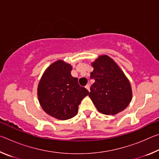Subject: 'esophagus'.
<instances>
[{
  "mask_svg": "<svg viewBox=\"0 0 159 159\" xmlns=\"http://www.w3.org/2000/svg\"><path fill=\"white\" fill-rule=\"evenodd\" d=\"M85 88L87 89L88 91H90V85L89 84H87L85 85Z\"/></svg>",
  "mask_w": 159,
  "mask_h": 159,
  "instance_id": "obj_1",
  "label": "esophagus"
}]
</instances>
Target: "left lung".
<instances>
[{
    "instance_id": "left-lung-1",
    "label": "left lung",
    "mask_w": 159,
    "mask_h": 159,
    "mask_svg": "<svg viewBox=\"0 0 159 159\" xmlns=\"http://www.w3.org/2000/svg\"><path fill=\"white\" fill-rule=\"evenodd\" d=\"M90 79L95 82L89 97L99 112L114 115L122 111L132 99L130 82L116 63L107 55L99 57L92 64Z\"/></svg>"
}]
</instances>
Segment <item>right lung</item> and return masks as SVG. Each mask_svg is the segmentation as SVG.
<instances>
[{
  "mask_svg": "<svg viewBox=\"0 0 159 159\" xmlns=\"http://www.w3.org/2000/svg\"><path fill=\"white\" fill-rule=\"evenodd\" d=\"M72 67L58 60L48 67L38 87V97L43 109L51 116L67 120L76 115L82 99L89 94L71 75Z\"/></svg>",
  "mask_w": 159,
  "mask_h": 159,
  "instance_id": "1",
  "label": "right lung"
}]
</instances>
